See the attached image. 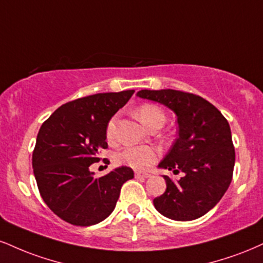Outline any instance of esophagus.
I'll list each match as a JSON object with an SVG mask.
<instances>
[{
    "label": "esophagus",
    "mask_w": 263,
    "mask_h": 263,
    "mask_svg": "<svg viewBox=\"0 0 263 263\" xmlns=\"http://www.w3.org/2000/svg\"><path fill=\"white\" fill-rule=\"evenodd\" d=\"M135 176L136 178H138V179H148L149 178V174H147V173H141V172H136V174H135Z\"/></svg>",
    "instance_id": "1"
}]
</instances>
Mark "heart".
<instances>
[{
    "instance_id": "1",
    "label": "heart",
    "mask_w": 263,
    "mask_h": 263,
    "mask_svg": "<svg viewBox=\"0 0 263 263\" xmlns=\"http://www.w3.org/2000/svg\"><path fill=\"white\" fill-rule=\"evenodd\" d=\"M138 119L144 126H149L152 122L156 120H163L164 112L159 106L154 104H143L137 109ZM115 125L116 119L112 118L107 122L106 126V138L107 141H112L115 137ZM158 152L156 148L149 147V145H138V147H127L120 152L116 156V162L119 164L127 165L136 170H145L148 169L152 164L157 160Z\"/></svg>"
}]
</instances>
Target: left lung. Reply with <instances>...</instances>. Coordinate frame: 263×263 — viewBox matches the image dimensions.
Returning a JSON list of instances; mask_svg holds the SVG:
<instances>
[{
  "label": "left lung",
  "mask_w": 263,
  "mask_h": 263,
  "mask_svg": "<svg viewBox=\"0 0 263 263\" xmlns=\"http://www.w3.org/2000/svg\"><path fill=\"white\" fill-rule=\"evenodd\" d=\"M137 97L163 104L178 116L179 137L158 166L183 176L175 181L164 175L166 190L154 198V207L181 222L204 216L232 182L235 151L227 119L210 101L186 91L143 89Z\"/></svg>",
  "instance_id": "left-lung-1"
}]
</instances>
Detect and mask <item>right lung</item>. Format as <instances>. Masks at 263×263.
I'll list each match as a JSON object with an SVG mask.
<instances>
[{
    "label": "right lung",
    "instance_id": "obj_1",
    "mask_svg": "<svg viewBox=\"0 0 263 263\" xmlns=\"http://www.w3.org/2000/svg\"><path fill=\"white\" fill-rule=\"evenodd\" d=\"M135 90L99 93L63 104L41 125L33 152L37 189L56 216L80 227L111 214L121 186L134 178L128 166L96 179L89 170L106 149V126Z\"/></svg>",
    "mask_w": 263,
    "mask_h": 263
}]
</instances>
